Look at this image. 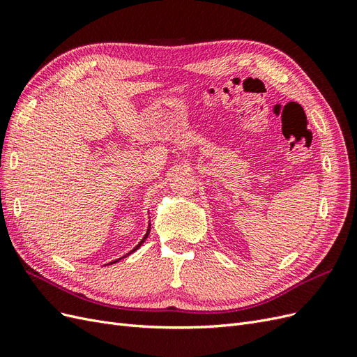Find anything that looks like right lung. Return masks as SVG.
<instances>
[{
    "label": "right lung",
    "mask_w": 357,
    "mask_h": 357,
    "mask_svg": "<svg viewBox=\"0 0 357 357\" xmlns=\"http://www.w3.org/2000/svg\"><path fill=\"white\" fill-rule=\"evenodd\" d=\"M149 231H150V228H149V229H147V234H146V235H144V238H143V240H142V243H139V244H138V245H137V247H135V248H134V250H132V252H135V250H137V248H138V247H139V245H142V244H143V243H144V241H146V238H147V235H149ZM132 252H131V253H132ZM123 257H125V256H123ZM112 264H114V262H112Z\"/></svg>",
    "instance_id": "obj_1"
}]
</instances>
